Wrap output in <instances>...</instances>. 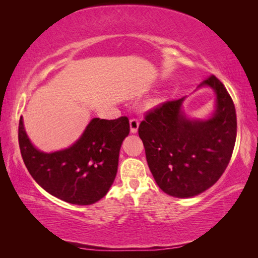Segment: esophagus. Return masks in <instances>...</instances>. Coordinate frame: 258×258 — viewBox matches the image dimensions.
I'll use <instances>...</instances> for the list:
<instances>
[{
	"mask_svg": "<svg viewBox=\"0 0 258 258\" xmlns=\"http://www.w3.org/2000/svg\"><path fill=\"white\" fill-rule=\"evenodd\" d=\"M139 125H140V120H139V118H136V117L131 118V120H130L131 132H132V133H136V132H138V130H139Z\"/></svg>",
	"mask_w": 258,
	"mask_h": 258,
	"instance_id": "esophagus-1",
	"label": "esophagus"
}]
</instances>
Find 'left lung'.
Instances as JSON below:
<instances>
[{"instance_id": "1", "label": "left lung", "mask_w": 258, "mask_h": 258, "mask_svg": "<svg viewBox=\"0 0 258 258\" xmlns=\"http://www.w3.org/2000/svg\"><path fill=\"white\" fill-rule=\"evenodd\" d=\"M216 93V112L208 120H190L180 111L183 98L161 103L139 126L146 161L160 188L191 197L210 188L225 172L236 141V112L231 95L215 75L200 86Z\"/></svg>"}]
</instances>
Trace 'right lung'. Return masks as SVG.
Returning <instances> with one entry per match:
<instances>
[{
    "instance_id": "right-lung-1",
    "label": "right lung",
    "mask_w": 258,
    "mask_h": 258,
    "mask_svg": "<svg viewBox=\"0 0 258 258\" xmlns=\"http://www.w3.org/2000/svg\"><path fill=\"white\" fill-rule=\"evenodd\" d=\"M128 133L126 116L93 118L76 143L47 154L31 144L21 117L19 145L27 171L42 188L71 204L90 205L105 196L113 184L120 145Z\"/></svg>"
}]
</instances>
